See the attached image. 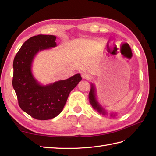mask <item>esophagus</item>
I'll return each instance as SVG.
<instances>
[{
    "label": "esophagus",
    "instance_id": "esophagus-1",
    "mask_svg": "<svg viewBox=\"0 0 156 156\" xmlns=\"http://www.w3.org/2000/svg\"><path fill=\"white\" fill-rule=\"evenodd\" d=\"M82 77L84 79H89L90 77V75L89 73H88L87 72H84L82 73Z\"/></svg>",
    "mask_w": 156,
    "mask_h": 156
}]
</instances>
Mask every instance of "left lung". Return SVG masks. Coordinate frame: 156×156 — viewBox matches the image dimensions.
Segmentation results:
<instances>
[{
	"label": "left lung",
	"instance_id": "8db88e82",
	"mask_svg": "<svg viewBox=\"0 0 156 156\" xmlns=\"http://www.w3.org/2000/svg\"><path fill=\"white\" fill-rule=\"evenodd\" d=\"M89 101H90V103L91 104L92 107H93L94 109L97 110L99 113L102 114V115H105L106 112L104 110L103 108H102L101 106L98 104V102H97V99H96L95 97V89L93 85H91V89L90 91L89 92ZM112 116V115H111Z\"/></svg>",
	"mask_w": 156,
	"mask_h": 156
}]
</instances>
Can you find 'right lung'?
Instances as JSON below:
<instances>
[{
    "label": "right lung",
    "instance_id": "add662e5",
    "mask_svg": "<svg viewBox=\"0 0 156 156\" xmlns=\"http://www.w3.org/2000/svg\"><path fill=\"white\" fill-rule=\"evenodd\" d=\"M55 39V36L49 35L30 37L23 44L13 60L12 84L19 107L38 120H48L60 113L69 92L82 80L77 74L66 80L42 86L33 77L31 67L34 56L39 51L56 46Z\"/></svg>",
    "mask_w": 156,
    "mask_h": 156
}]
</instances>
